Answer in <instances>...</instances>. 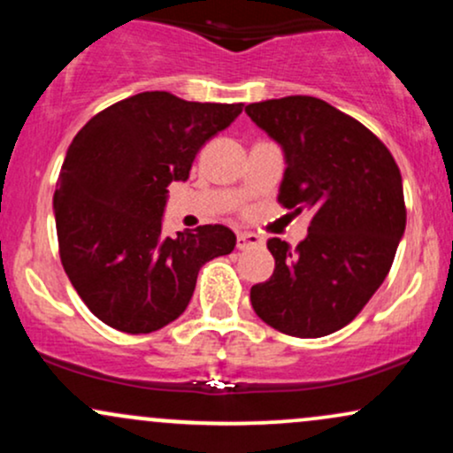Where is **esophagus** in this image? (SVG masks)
<instances>
[{
  "label": "esophagus",
  "mask_w": 453,
  "mask_h": 453,
  "mask_svg": "<svg viewBox=\"0 0 453 453\" xmlns=\"http://www.w3.org/2000/svg\"><path fill=\"white\" fill-rule=\"evenodd\" d=\"M264 238L256 232H238L236 247L238 249H251V247H262Z\"/></svg>",
  "instance_id": "34e87169"
}]
</instances>
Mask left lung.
<instances>
[{"label":"left lung","mask_w":453,"mask_h":453,"mask_svg":"<svg viewBox=\"0 0 453 453\" xmlns=\"http://www.w3.org/2000/svg\"><path fill=\"white\" fill-rule=\"evenodd\" d=\"M244 112L285 153L279 204L313 212L296 249L270 238L274 273L251 288L257 317L283 334L319 339L345 327L388 277L407 226L403 176L360 121L311 96Z\"/></svg>","instance_id":"obj_1"}]
</instances>
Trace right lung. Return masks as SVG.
Instances as JSON below:
<instances>
[{
	"mask_svg": "<svg viewBox=\"0 0 453 453\" xmlns=\"http://www.w3.org/2000/svg\"><path fill=\"white\" fill-rule=\"evenodd\" d=\"M242 104L187 102L144 91L97 112L72 140L53 197L59 256L82 303L104 324L149 334L189 304L200 268L234 251L230 227L161 234L173 180Z\"/></svg>",
	"mask_w": 453,
	"mask_h": 453,
	"instance_id": "add662e5",
	"label": "right lung"
}]
</instances>
